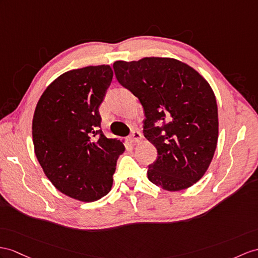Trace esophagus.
Returning <instances> with one entry per match:
<instances>
[{
	"label": "esophagus",
	"mask_w": 258,
	"mask_h": 258,
	"mask_svg": "<svg viewBox=\"0 0 258 258\" xmlns=\"http://www.w3.org/2000/svg\"><path fill=\"white\" fill-rule=\"evenodd\" d=\"M141 139H142V135H141V133H140L139 130H134L133 133H131L130 138H129V140L133 142V143L139 142Z\"/></svg>",
	"instance_id": "obj_1"
}]
</instances>
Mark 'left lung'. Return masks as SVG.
Instances as JSON below:
<instances>
[{
	"label": "left lung",
	"instance_id": "left-lung-1",
	"mask_svg": "<svg viewBox=\"0 0 258 258\" xmlns=\"http://www.w3.org/2000/svg\"><path fill=\"white\" fill-rule=\"evenodd\" d=\"M117 81L144 110L143 135L158 150L148 178L168 191L192 186L215 154L219 121L215 93L202 75L172 58L116 61Z\"/></svg>",
	"mask_w": 258,
	"mask_h": 258
}]
</instances>
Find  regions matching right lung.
Wrapping results in <instances>:
<instances>
[{"mask_svg": "<svg viewBox=\"0 0 258 258\" xmlns=\"http://www.w3.org/2000/svg\"><path fill=\"white\" fill-rule=\"evenodd\" d=\"M109 66L68 71L50 84L33 119L35 153L46 176L67 196L92 203L112 186L122 142L100 129L102 104L112 80Z\"/></svg>", "mask_w": 258, "mask_h": 258, "instance_id": "right-lung-1", "label": "right lung"}]
</instances>
